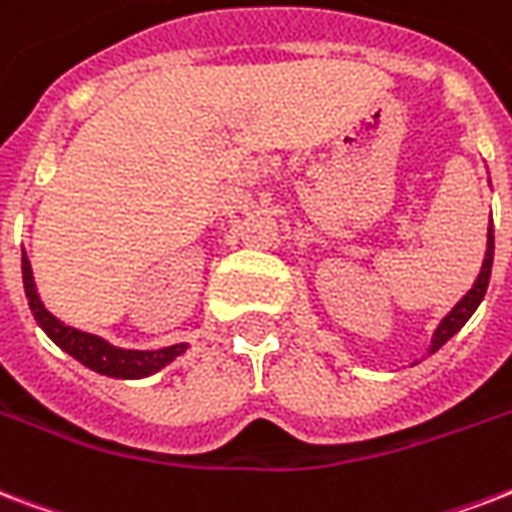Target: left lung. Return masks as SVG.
Instances as JSON below:
<instances>
[{
	"label": "left lung",
	"mask_w": 512,
	"mask_h": 512,
	"mask_svg": "<svg viewBox=\"0 0 512 512\" xmlns=\"http://www.w3.org/2000/svg\"><path fill=\"white\" fill-rule=\"evenodd\" d=\"M491 263H494V230L489 228V247H486V257H483L481 273H478V279H475L473 290L467 292V295H464L454 308H451V314H448V317L438 325V330H435V335H432V351H438L448 338H454V335L464 327V322L473 317L475 308L481 306L483 295H486V287H489Z\"/></svg>",
	"instance_id": "8db88e82"
}]
</instances>
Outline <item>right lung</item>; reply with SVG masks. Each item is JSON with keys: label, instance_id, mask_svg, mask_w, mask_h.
<instances>
[{"label": "right lung", "instance_id": "obj_1", "mask_svg": "<svg viewBox=\"0 0 512 512\" xmlns=\"http://www.w3.org/2000/svg\"><path fill=\"white\" fill-rule=\"evenodd\" d=\"M21 271H23V290H26V298H29V308L37 325L45 330V333L53 338V341L72 354L74 360H80L85 368L96 370V373H104V376L112 378H142L150 376L155 370H161L163 365H169L174 357H179L182 351L187 349L185 343L179 346H166V349L158 351H131V349H117V346H109L107 341H101L99 335L83 333V330H74V327L58 322L48 308L42 306L37 290H34V276H31V265L26 260V252L21 257Z\"/></svg>", "mask_w": 512, "mask_h": 512}]
</instances>
